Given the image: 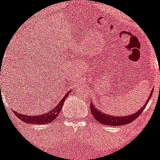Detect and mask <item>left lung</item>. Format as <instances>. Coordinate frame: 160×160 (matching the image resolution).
Returning a JSON list of instances; mask_svg holds the SVG:
<instances>
[{
  "label": "left lung",
  "mask_w": 160,
  "mask_h": 160,
  "mask_svg": "<svg viewBox=\"0 0 160 160\" xmlns=\"http://www.w3.org/2000/svg\"><path fill=\"white\" fill-rule=\"evenodd\" d=\"M152 94V93H150L149 98L147 100V102L142 107V108H141L138 112H136L133 115H129L127 116V117L126 116L125 117H112V116L108 115V114L103 113L102 111L97 110L95 106L93 104V102H91V104H90V111H91L92 115L93 116L94 118L98 121V122H100V123L103 124V125L116 126V127L117 126L125 125V124H128L132 122V121L135 120L139 117V114L143 111L144 108L147 107V104L149 101V99H150Z\"/></svg>",
  "instance_id": "left-lung-1"
}]
</instances>
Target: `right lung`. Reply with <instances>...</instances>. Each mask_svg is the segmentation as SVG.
Listing matches in <instances>:
<instances>
[{
	"label": "right lung",
	"mask_w": 160,
	"mask_h": 160,
	"mask_svg": "<svg viewBox=\"0 0 160 160\" xmlns=\"http://www.w3.org/2000/svg\"><path fill=\"white\" fill-rule=\"evenodd\" d=\"M69 95V92H67L66 95L64 96V98H63L61 100L58 105L54 107L52 110H50V112H48L47 113L41 114V115L38 116H28L24 115V114H20L19 112H15L17 117L18 118L21 119V120H23V122H28V123L31 124H38V125H40V124H44V123H49L51 122L52 121L54 120L55 119L58 117L59 113L61 111L62 107H63V102H64L65 100L67 97V96Z\"/></svg>",
	"instance_id": "right-lung-1"
}]
</instances>
